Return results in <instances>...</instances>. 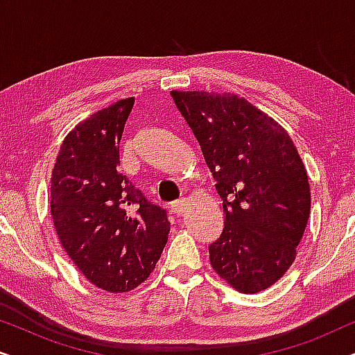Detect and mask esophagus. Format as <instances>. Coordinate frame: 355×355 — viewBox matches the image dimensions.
<instances>
[{
	"label": "esophagus",
	"instance_id": "34e87169",
	"mask_svg": "<svg viewBox=\"0 0 355 355\" xmlns=\"http://www.w3.org/2000/svg\"><path fill=\"white\" fill-rule=\"evenodd\" d=\"M171 213L176 216H181L184 211H186V200H176L171 203Z\"/></svg>",
	"mask_w": 355,
	"mask_h": 355
}]
</instances>
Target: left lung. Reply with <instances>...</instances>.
<instances>
[{
    "instance_id": "obj_1",
    "label": "left lung",
    "mask_w": 355,
    "mask_h": 355,
    "mask_svg": "<svg viewBox=\"0 0 355 355\" xmlns=\"http://www.w3.org/2000/svg\"><path fill=\"white\" fill-rule=\"evenodd\" d=\"M223 198L225 227L208 247L231 288L260 293L295 259L310 215V186L284 128L234 94L173 90Z\"/></svg>"
}]
</instances>
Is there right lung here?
<instances>
[{
  "label": "right lung",
  "instance_id": "add662e5",
  "mask_svg": "<svg viewBox=\"0 0 355 355\" xmlns=\"http://www.w3.org/2000/svg\"><path fill=\"white\" fill-rule=\"evenodd\" d=\"M134 96L96 111L62 140L51 173V216L62 249L96 288L142 284L168 242L166 211L118 171Z\"/></svg>",
  "mask_w": 355,
  "mask_h": 355
}]
</instances>
